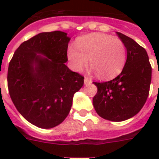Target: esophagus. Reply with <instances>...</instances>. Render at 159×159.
I'll use <instances>...</instances> for the list:
<instances>
[{
    "mask_svg": "<svg viewBox=\"0 0 159 159\" xmlns=\"http://www.w3.org/2000/svg\"><path fill=\"white\" fill-rule=\"evenodd\" d=\"M84 83L86 85L90 84V83H92V80H91V78H90V77H87V76H86V77H85V78H84Z\"/></svg>",
    "mask_w": 159,
    "mask_h": 159,
    "instance_id": "34e87169",
    "label": "esophagus"
}]
</instances>
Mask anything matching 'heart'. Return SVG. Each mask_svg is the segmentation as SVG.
Here are the masks:
<instances>
[{
	"label": "heart",
	"mask_w": 159,
	"mask_h": 159,
	"mask_svg": "<svg viewBox=\"0 0 159 159\" xmlns=\"http://www.w3.org/2000/svg\"><path fill=\"white\" fill-rule=\"evenodd\" d=\"M76 49H67V58L72 69L80 72L90 64L101 78L117 76L125 67L127 48L120 39L106 34L95 33L80 37L76 41Z\"/></svg>",
	"instance_id": "1"
}]
</instances>
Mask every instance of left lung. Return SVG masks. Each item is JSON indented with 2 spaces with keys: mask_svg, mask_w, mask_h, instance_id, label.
Segmentation results:
<instances>
[{
  "mask_svg": "<svg viewBox=\"0 0 159 159\" xmlns=\"http://www.w3.org/2000/svg\"><path fill=\"white\" fill-rule=\"evenodd\" d=\"M127 48V59L122 72L114 79L93 82L97 92L93 97L97 113L111 121H123L139 113L145 104L152 77L148 53L133 39L116 32Z\"/></svg>",
  "mask_w": 159,
  "mask_h": 159,
  "instance_id": "1",
  "label": "left lung"
}]
</instances>
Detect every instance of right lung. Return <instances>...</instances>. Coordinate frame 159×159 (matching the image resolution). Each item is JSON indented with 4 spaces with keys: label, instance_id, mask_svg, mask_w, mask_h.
Listing matches in <instances>:
<instances>
[{
    "label": "right lung",
    "instance_id": "obj_1",
    "mask_svg": "<svg viewBox=\"0 0 159 159\" xmlns=\"http://www.w3.org/2000/svg\"><path fill=\"white\" fill-rule=\"evenodd\" d=\"M69 40L62 31L38 34L19 46L9 63L11 100L21 116L39 128L62 123L71 110L73 95L84 83L83 76L65 65Z\"/></svg>",
    "mask_w": 159,
    "mask_h": 159
}]
</instances>
